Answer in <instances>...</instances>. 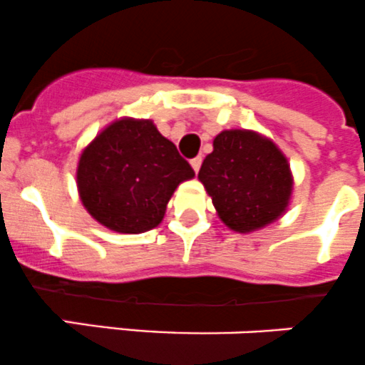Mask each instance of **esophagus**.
Returning <instances> with one entry per match:
<instances>
[{
    "label": "esophagus",
    "mask_w": 365,
    "mask_h": 365,
    "mask_svg": "<svg viewBox=\"0 0 365 365\" xmlns=\"http://www.w3.org/2000/svg\"><path fill=\"white\" fill-rule=\"evenodd\" d=\"M201 162H203V158L201 157H196V158H192V160H190V165H192V169L194 171H200V168H201Z\"/></svg>",
    "instance_id": "1"
}]
</instances>
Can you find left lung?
Here are the masks:
<instances>
[{"label":"left lung","instance_id":"obj_1","mask_svg":"<svg viewBox=\"0 0 365 365\" xmlns=\"http://www.w3.org/2000/svg\"><path fill=\"white\" fill-rule=\"evenodd\" d=\"M197 178L230 230L255 232L287 210L292 175L277 144L250 130H225Z\"/></svg>","mask_w":365,"mask_h":365}]
</instances>
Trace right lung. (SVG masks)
<instances>
[{
  "mask_svg": "<svg viewBox=\"0 0 365 365\" xmlns=\"http://www.w3.org/2000/svg\"><path fill=\"white\" fill-rule=\"evenodd\" d=\"M194 176L171 140L150 119H119L88 144L76 183L87 212L119 233L160 225L176 187Z\"/></svg>",
  "mask_w": 365,
  "mask_h": 365,
  "instance_id": "obj_1",
  "label": "right lung"
}]
</instances>
